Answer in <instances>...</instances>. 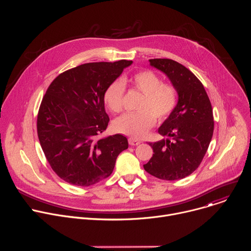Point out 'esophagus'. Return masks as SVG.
I'll return each instance as SVG.
<instances>
[{"label": "esophagus", "instance_id": "obj_1", "mask_svg": "<svg viewBox=\"0 0 251 251\" xmlns=\"http://www.w3.org/2000/svg\"><path fill=\"white\" fill-rule=\"evenodd\" d=\"M128 142H129V144H130L131 146H137V145L141 144V141H139V140H137V139H135V138H132V137L129 138Z\"/></svg>", "mask_w": 251, "mask_h": 251}]
</instances>
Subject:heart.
<instances>
[{"label": "heart", "instance_id": "b5f03b06", "mask_svg": "<svg viewBox=\"0 0 251 251\" xmlns=\"http://www.w3.org/2000/svg\"><path fill=\"white\" fill-rule=\"evenodd\" d=\"M136 90L143 94L137 112L126 113L116 118L113 129L133 138H142L159 121L166 120L175 110L177 103V92L175 86L164 83L162 78L151 70H141L131 78ZM125 83L116 79L104 91L105 105L111 112L119 113L123 109Z\"/></svg>", "mask_w": 251, "mask_h": 251}]
</instances>
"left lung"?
Wrapping results in <instances>:
<instances>
[{
  "label": "left lung",
  "instance_id": "left-lung-1",
  "mask_svg": "<svg viewBox=\"0 0 251 251\" xmlns=\"http://www.w3.org/2000/svg\"><path fill=\"white\" fill-rule=\"evenodd\" d=\"M149 61L169 77L178 99L158 130L168 138L149 143L154 154L144 169L161 180H180L198 169L207 151L214 125L211 104L202 83L183 64L169 58Z\"/></svg>",
  "mask_w": 251,
  "mask_h": 251
}]
</instances>
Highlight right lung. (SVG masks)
Instances as JSON below:
<instances>
[{
    "instance_id": "right-lung-1",
    "label": "right lung",
    "mask_w": 251,
    "mask_h": 251,
    "mask_svg": "<svg viewBox=\"0 0 251 251\" xmlns=\"http://www.w3.org/2000/svg\"><path fill=\"white\" fill-rule=\"evenodd\" d=\"M132 63H84L60 74L49 86L38 114V136L48 162L63 181L79 187L102 181L128 148L121 134L99 135L109 122L104 91Z\"/></svg>"
}]
</instances>
